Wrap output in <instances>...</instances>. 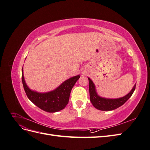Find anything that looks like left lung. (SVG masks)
Instances as JSON below:
<instances>
[{
  "instance_id": "1",
  "label": "left lung",
  "mask_w": 150,
  "mask_h": 150,
  "mask_svg": "<svg viewBox=\"0 0 150 150\" xmlns=\"http://www.w3.org/2000/svg\"><path fill=\"white\" fill-rule=\"evenodd\" d=\"M88 79L90 101L95 108L101 111H112L123 105L128 100V99L132 96L136 88L135 84L131 91L123 97L116 99L105 98L99 96L93 81L89 78H88Z\"/></svg>"
}]
</instances>
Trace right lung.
<instances>
[{
    "label": "right lung",
    "mask_w": 150,
    "mask_h": 150,
    "mask_svg": "<svg viewBox=\"0 0 150 150\" xmlns=\"http://www.w3.org/2000/svg\"><path fill=\"white\" fill-rule=\"evenodd\" d=\"M80 78L78 75L64 81L59 86L51 91L39 93L31 90L24 79L23 67L22 69V81L25 92L28 98L35 105L48 112H55L64 109L69 102L70 93L76 81Z\"/></svg>",
    "instance_id": "obj_1"
}]
</instances>
